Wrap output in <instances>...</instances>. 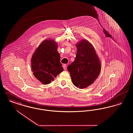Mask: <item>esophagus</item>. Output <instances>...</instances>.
Masks as SVG:
<instances>
[{"mask_svg":"<svg viewBox=\"0 0 133 133\" xmlns=\"http://www.w3.org/2000/svg\"><path fill=\"white\" fill-rule=\"evenodd\" d=\"M63 67L64 69L66 70V68H67V65L66 64H64L63 65Z\"/></svg>","mask_w":133,"mask_h":133,"instance_id":"1","label":"esophagus"}]
</instances>
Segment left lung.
Returning <instances> with one entry per match:
<instances>
[{
	"label": "left lung",
	"mask_w": 133,
	"mask_h": 133,
	"mask_svg": "<svg viewBox=\"0 0 133 133\" xmlns=\"http://www.w3.org/2000/svg\"><path fill=\"white\" fill-rule=\"evenodd\" d=\"M76 57L67 69L72 82L79 88L93 84L100 74L101 65L95 49L89 42L82 40L76 44Z\"/></svg>",
	"instance_id": "obj_1"
}]
</instances>
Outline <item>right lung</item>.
<instances>
[{
  "mask_svg": "<svg viewBox=\"0 0 133 133\" xmlns=\"http://www.w3.org/2000/svg\"><path fill=\"white\" fill-rule=\"evenodd\" d=\"M31 62L34 76L45 85L50 83L63 70L57 43L52 39L45 40L40 44Z\"/></svg>",
  "mask_w": 133,
  "mask_h": 133,
  "instance_id": "add662e5",
  "label": "right lung"
}]
</instances>
